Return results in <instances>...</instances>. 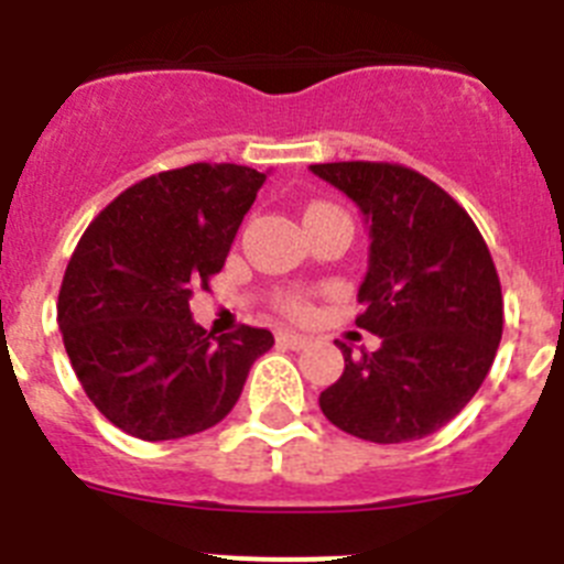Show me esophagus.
Instances as JSON below:
<instances>
[{
    "label": "esophagus",
    "mask_w": 564,
    "mask_h": 564,
    "mask_svg": "<svg viewBox=\"0 0 564 564\" xmlns=\"http://www.w3.org/2000/svg\"><path fill=\"white\" fill-rule=\"evenodd\" d=\"M276 341L282 344V347H291V350H305L307 344H311V338L299 336V333H291V330H285V333H279V336H276Z\"/></svg>",
    "instance_id": "34e87169"
}]
</instances>
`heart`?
<instances>
[{
  "label": "heart",
  "instance_id": "b5f03b06",
  "mask_svg": "<svg viewBox=\"0 0 564 564\" xmlns=\"http://www.w3.org/2000/svg\"><path fill=\"white\" fill-rule=\"evenodd\" d=\"M318 212H336V206H330V203H313V206L307 208V214H318ZM279 307H282L288 316H305V313H307L305 299L293 296V293L279 296Z\"/></svg>",
  "mask_w": 564,
  "mask_h": 564
}]
</instances>
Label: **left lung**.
<instances>
[{
	"label": "left lung",
	"instance_id": "8db88e82",
	"mask_svg": "<svg viewBox=\"0 0 564 564\" xmlns=\"http://www.w3.org/2000/svg\"><path fill=\"white\" fill-rule=\"evenodd\" d=\"M370 223L356 325L381 347L352 356L318 395L327 421L372 443L421 441L480 390L502 338L495 259L466 208L401 163H316Z\"/></svg>",
	"mask_w": 564,
	"mask_h": 564
}]
</instances>
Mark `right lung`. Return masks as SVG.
<instances>
[{
  "label": "right lung",
  "instance_id": "1",
  "mask_svg": "<svg viewBox=\"0 0 564 564\" xmlns=\"http://www.w3.org/2000/svg\"><path fill=\"white\" fill-rule=\"evenodd\" d=\"M265 174L192 163L143 177L89 223L58 291L64 350L96 410L127 435L174 441L234 410L265 327L214 336L188 299L220 273Z\"/></svg>",
  "mask_w": 564,
  "mask_h": 564
}]
</instances>
